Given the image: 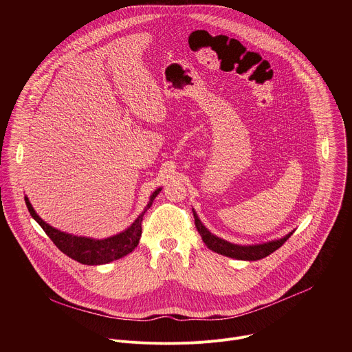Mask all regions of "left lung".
<instances>
[{
	"mask_svg": "<svg viewBox=\"0 0 352 352\" xmlns=\"http://www.w3.org/2000/svg\"><path fill=\"white\" fill-rule=\"evenodd\" d=\"M193 217H195V226H196L200 236H202L204 242L206 243V246L210 250H213V252H217L220 255L228 256V258L238 259V261H259V259H263V258L269 256L270 254H273L274 250H277L294 234V231H291L289 234H287L285 236H283L280 239L259 243V245H236V243H231V242H228L223 238H219V236L213 235L202 224V221L199 220L195 210H193Z\"/></svg>",
	"mask_w": 352,
	"mask_h": 352,
	"instance_id": "1",
	"label": "left lung"
}]
</instances>
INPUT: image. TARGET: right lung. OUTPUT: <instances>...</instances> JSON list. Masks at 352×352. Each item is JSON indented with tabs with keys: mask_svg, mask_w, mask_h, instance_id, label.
Here are the masks:
<instances>
[{
	"mask_svg": "<svg viewBox=\"0 0 352 352\" xmlns=\"http://www.w3.org/2000/svg\"><path fill=\"white\" fill-rule=\"evenodd\" d=\"M160 190H162V188L156 189L152 193L144 210L125 231H122L117 235H113L110 238H104V239H93V238H87V236H78V235L63 232V231L52 227L50 224H47L45 221H43L38 217V214L32 208L28 196H25V202H26L30 216L38 223V226L44 230V232L50 236V239L56 243V246L61 250L63 254H65L67 256H69L71 259H74L82 265L96 266V265H106L113 261L121 259V258L126 256L128 254H131L132 250L138 246L140 235H142L143 216H144L146 210L152 206L155 197L159 195Z\"/></svg>",
	"mask_w": 352,
	"mask_h": 352,
	"instance_id": "right-lung-1",
	"label": "right lung"
}]
</instances>
